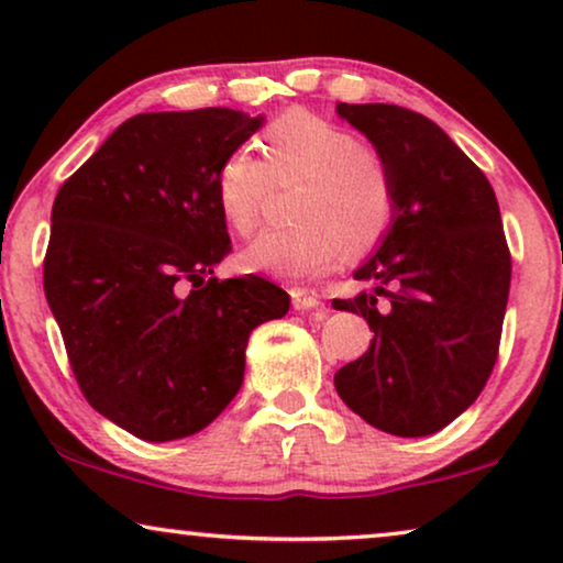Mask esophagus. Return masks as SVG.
<instances>
[{"instance_id": "1", "label": "esophagus", "mask_w": 563, "mask_h": 563, "mask_svg": "<svg viewBox=\"0 0 563 563\" xmlns=\"http://www.w3.org/2000/svg\"><path fill=\"white\" fill-rule=\"evenodd\" d=\"M291 305H295V310H318L322 302H320V297L314 295V291L295 287V289H291Z\"/></svg>"}]
</instances>
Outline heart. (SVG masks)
Listing matches in <instances>:
<instances>
[{"instance_id":"obj_1","label":"heart","mask_w":563,"mask_h":563,"mask_svg":"<svg viewBox=\"0 0 563 563\" xmlns=\"http://www.w3.org/2000/svg\"><path fill=\"white\" fill-rule=\"evenodd\" d=\"M266 161L249 148L222 158L214 197L235 233L258 228L268 189L302 179L289 228L261 233L243 264L276 279L310 282L351 258L366 256L389 233L397 214V184L387 158L335 122L289 110L264 130Z\"/></svg>"}]
</instances>
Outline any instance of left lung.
<instances>
[{"label": "left lung", "instance_id": "left-lung-1", "mask_svg": "<svg viewBox=\"0 0 563 563\" xmlns=\"http://www.w3.org/2000/svg\"><path fill=\"white\" fill-rule=\"evenodd\" d=\"M335 112L387 158L397 184L395 222L353 272L372 291L333 299L374 330L335 389L384 433H438L479 397L497 361L512 264L495 189L426 114L345 102Z\"/></svg>", "mask_w": 563, "mask_h": 563}]
</instances>
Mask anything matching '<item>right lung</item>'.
Instances as JSON below:
<instances>
[{"label": "right lung", "mask_w": 563, "mask_h": 563, "mask_svg": "<svg viewBox=\"0 0 563 563\" xmlns=\"http://www.w3.org/2000/svg\"><path fill=\"white\" fill-rule=\"evenodd\" d=\"M261 125L228 107L135 114L53 202L43 287L74 376L143 441L210 426L241 389L251 330L289 310L261 276H212L230 253L214 176Z\"/></svg>", "instance_id": "1"}]
</instances>
